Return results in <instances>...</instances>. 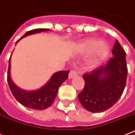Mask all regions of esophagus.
<instances>
[{
  "label": "esophagus",
  "instance_id": "obj_1",
  "mask_svg": "<svg viewBox=\"0 0 135 135\" xmlns=\"http://www.w3.org/2000/svg\"><path fill=\"white\" fill-rule=\"evenodd\" d=\"M76 75H77V72H76V71H74V70H71L70 72V74H69L68 75V78L70 79H71L72 78L75 77Z\"/></svg>",
  "mask_w": 135,
  "mask_h": 135
}]
</instances>
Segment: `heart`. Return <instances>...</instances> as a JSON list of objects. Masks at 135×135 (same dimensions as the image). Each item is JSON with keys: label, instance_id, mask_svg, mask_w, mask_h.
Instances as JSON below:
<instances>
[{"label": "heart", "instance_id": "b5f03b06", "mask_svg": "<svg viewBox=\"0 0 135 135\" xmlns=\"http://www.w3.org/2000/svg\"><path fill=\"white\" fill-rule=\"evenodd\" d=\"M76 51L82 55L91 54L85 61V67L87 70H93L106 59L110 48L107 43L99 40L86 39L78 45Z\"/></svg>", "mask_w": 135, "mask_h": 135}]
</instances>
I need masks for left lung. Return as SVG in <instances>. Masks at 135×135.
<instances>
[{
  "instance_id": "1",
  "label": "left lung",
  "mask_w": 135,
  "mask_h": 135,
  "mask_svg": "<svg viewBox=\"0 0 135 135\" xmlns=\"http://www.w3.org/2000/svg\"><path fill=\"white\" fill-rule=\"evenodd\" d=\"M112 57L105 66L83 74L85 87L78 94L83 107L91 112H101L119 99L126 83L128 69L126 52L116 40Z\"/></svg>"
}]
</instances>
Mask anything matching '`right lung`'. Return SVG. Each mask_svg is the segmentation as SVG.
<instances>
[{
  "instance_id": "1",
  "label": "right lung",
  "mask_w": 135,
  "mask_h": 135,
  "mask_svg": "<svg viewBox=\"0 0 135 135\" xmlns=\"http://www.w3.org/2000/svg\"><path fill=\"white\" fill-rule=\"evenodd\" d=\"M49 30V29L39 28L27 32L24 36L16 41V44L25 36L43 32H47ZM10 68L11 57L9 60L7 82L12 93L16 99L21 104L28 108L39 110H45L53 103L57 95L59 88L65 80L68 79V74L70 72V71H59L55 72L52 74L49 81L41 88L35 90H25L18 87L13 82L10 76Z\"/></svg>"
}]
</instances>
